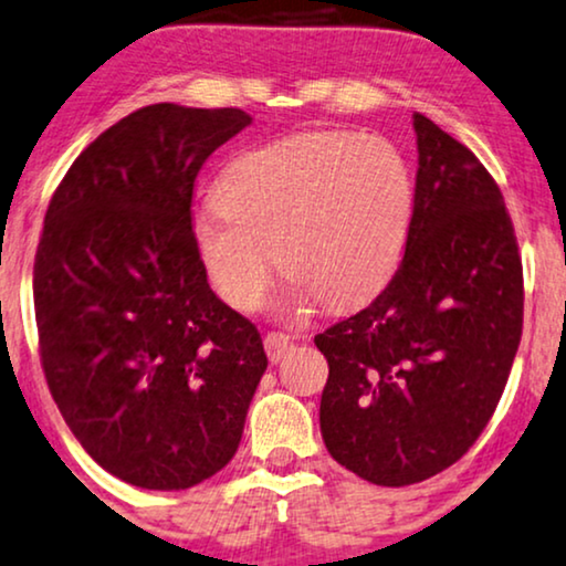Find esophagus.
<instances>
[{
  "label": "esophagus",
  "mask_w": 566,
  "mask_h": 566,
  "mask_svg": "<svg viewBox=\"0 0 566 566\" xmlns=\"http://www.w3.org/2000/svg\"><path fill=\"white\" fill-rule=\"evenodd\" d=\"M263 346H266L269 361H279L290 352L292 338L287 334H282V331H271V334L263 336Z\"/></svg>",
  "instance_id": "34e87169"
}]
</instances>
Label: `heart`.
Instances as JSON below:
<instances>
[{
    "label": "heart",
    "instance_id": "obj_1",
    "mask_svg": "<svg viewBox=\"0 0 566 566\" xmlns=\"http://www.w3.org/2000/svg\"><path fill=\"white\" fill-rule=\"evenodd\" d=\"M220 207L193 217L191 235L217 295L235 311L266 297L276 261L287 311L321 300L361 305L401 263L413 178L394 142L352 132H305L238 155L217 180Z\"/></svg>",
    "mask_w": 566,
    "mask_h": 566
}]
</instances>
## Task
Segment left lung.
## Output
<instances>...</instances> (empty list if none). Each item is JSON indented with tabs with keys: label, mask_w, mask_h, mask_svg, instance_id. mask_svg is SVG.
Instances as JSON below:
<instances>
[{
	"label": "left lung",
	"mask_w": 566,
	"mask_h": 566,
	"mask_svg": "<svg viewBox=\"0 0 566 566\" xmlns=\"http://www.w3.org/2000/svg\"><path fill=\"white\" fill-rule=\"evenodd\" d=\"M419 170L401 266L365 311L315 336L328 359L331 458L409 486L469 453L523 334V261L500 186L469 147L413 113Z\"/></svg>",
	"instance_id": "8db88e82"
}]
</instances>
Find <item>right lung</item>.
Wrapping results in <instances>:
<instances>
[{
    "mask_svg": "<svg viewBox=\"0 0 566 566\" xmlns=\"http://www.w3.org/2000/svg\"><path fill=\"white\" fill-rule=\"evenodd\" d=\"M248 124L240 108L147 105L51 196L33 266L41 365L80 446L126 484L178 492L222 471L269 365L191 235L201 165Z\"/></svg>",
    "mask_w": 566,
    "mask_h": 566,
    "instance_id": "right-lung-1",
    "label": "right lung"
}]
</instances>
